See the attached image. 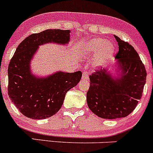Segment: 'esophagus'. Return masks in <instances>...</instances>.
I'll return each instance as SVG.
<instances>
[{
    "label": "esophagus",
    "mask_w": 153,
    "mask_h": 153,
    "mask_svg": "<svg viewBox=\"0 0 153 153\" xmlns=\"http://www.w3.org/2000/svg\"><path fill=\"white\" fill-rule=\"evenodd\" d=\"M88 74L86 72H83L82 73V79H83V80H87V79H88Z\"/></svg>",
    "instance_id": "esophagus-1"
}]
</instances>
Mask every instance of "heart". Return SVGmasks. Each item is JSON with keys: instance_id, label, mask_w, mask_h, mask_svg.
I'll return each instance as SVG.
<instances>
[{"instance_id": "b5f03b06", "label": "heart", "mask_w": 153, "mask_h": 153, "mask_svg": "<svg viewBox=\"0 0 153 153\" xmlns=\"http://www.w3.org/2000/svg\"><path fill=\"white\" fill-rule=\"evenodd\" d=\"M80 50L82 56L87 59L94 58L93 65L99 67L110 59L115 50L114 44L110 40L101 37H94L82 45Z\"/></svg>"}]
</instances>
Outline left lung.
<instances>
[{
    "label": "left lung",
    "mask_w": 153,
    "mask_h": 153,
    "mask_svg": "<svg viewBox=\"0 0 153 153\" xmlns=\"http://www.w3.org/2000/svg\"><path fill=\"white\" fill-rule=\"evenodd\" d=\"M119 46L111 68L90 75L87 104L102 119L123 118L135 109L146 83V72L133 46L114 35Z\"/></svg>",
    "instance_id": "1"
}]
</instances>
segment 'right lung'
<instances>
[{"label": "right lung", "mask_w": 153, "mask_h": 153, "mask_svg": "<svg viewBox=\"0 0 153 153\" xmlns=\"http://www.w3.org/2000/svg\"><path fill=\"white\" fill-rule=\"evenodd\" d=\"M70 33V30L47 29L27 37L16 48L8 67V94L26 117L43 119L55 115L62 107L66 93L80 81L82 73L79 71H58L39 76L30 67L40 46L68 45Z\"/></svg>", "instance_id": "add662e5"}]
</instances>
